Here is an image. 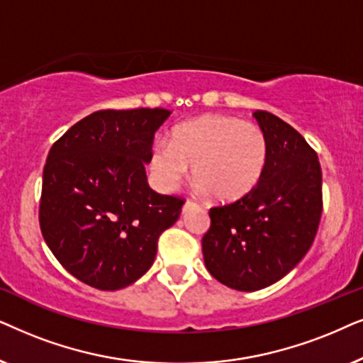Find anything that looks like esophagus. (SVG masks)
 Segmentation results:
<instances>
[{
	"label": "esophagus",
	"mask_w": 363,
	"mask_h": 363,
	"mask_svg": "<svg viewBox=\"0 0 363 363\" xmlns=\"http://www.w3.org/2000/svg\"><path fill=\"white\" fill-rule=\"evenodd\" d=\"M191 206H194V202H192V201H186V204H184V211H186V209H189Z\"/></svg>",
	"instance_id": "obj_1"
}]
</instances>
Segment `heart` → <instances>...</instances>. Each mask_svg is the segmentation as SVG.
I'll use <instances>...</instances> for the list:
<instances>
[{"label":"heart","mask_w":363,"mask_h":363,"mask_svg":"<svg viewBox=\"0 0 363 363\" xmlns=\"http://www.w3.org/2000/svg\"><path fill=\"white\" fill-rule=\"evenodd\" d=\"M267 139L257 124L229 114H207L179 124L171 143L157 141L149 169L161 191H176L189 172L202 192L217 201L249 194L267 164Z\"/></svg>","instance_id":"1"}]
</instances>
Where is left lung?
Returning a JSON list of instances; mask_svg holds the SVG:
<instances>
[{"label":"left lung","mask_w":363,"mask_h":363,"mask_svg":"<svg viewBox=\"0 0 363 363\" xmlns=\"http://www.w3.org/2000/svg\"><path fill=\"white\" fill-rule=\"evenodd\" d=\"M267 139V164L249 194L211 207L202 238L206 267L224 286L254 292L272 286L301 262L322 216L317 152L291 124L255 111Z\"/></svg>","instance_id":"left-lung-1"}]
</instances>
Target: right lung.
Wrapping results in <instances>:
<instances>
[{"instance_id":"1","label":"right lung","mask_w":363,"mask_h":363,"mask_svg":"<svg viewBox=\"0 0 363 363\" xmlns=\"http://www.w3.org/2000/svg\"><path fill=\"white\" fill-rule=\"evenodd\" d=\"M169 114L96 111L50 149L41 234L62 267L91 287L118 291L136 282L156 259L159 235L179 219L186 199L152 191L144 169Z\"/></svg>"}]
</instances>
